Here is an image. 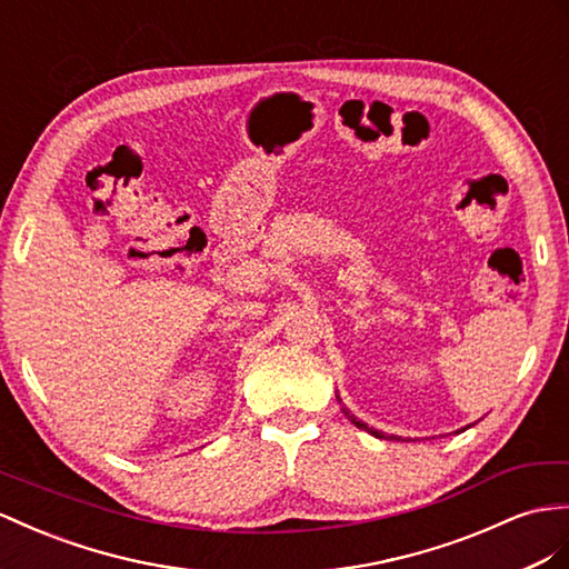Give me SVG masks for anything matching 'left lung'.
Segmentation results:
<instances>
[{"label":"left lung","instance_id":"left-lung-1","mask_svg":"<svg viewBox=\"0 0 569 569\" xmlns=\"http://www.w3.org/2000/svg\"><path fill=\"white\" fill-rule=\"evenodd\" d=\"M337 399H339V395H337ZM339 401H341V399H339ZM341 411H343V413L348 416V420H351V423H353L356 428H360V430H366V432H370V435H375V437H380V440H387V435H385V432H380V430H375V428H370L368 423H362V420H358V418H356V416H353L351 411H348V409H346V406H343V409H341ZM389 440H401V437H395V435H391V437H389Z\"/></svg>","mask_w":569,"mask_h":569}]
</instances>
